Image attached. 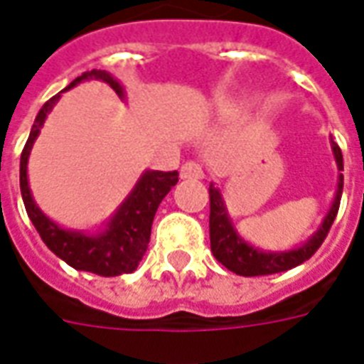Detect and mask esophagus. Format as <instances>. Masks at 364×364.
<instances>
[{"mask_svg":"<svg viewBox=\"0 0 364 364\" xmlns=\"http://www.w3.org/2000/svg\"><path fill=\"white\" fill-rule=\"evenodd\" d=\"M204 169L196 161H187L181 166V179H203Z\"/></svg>","mask_w":364,"mask_h":364,"instance_id":"34e87169","label":"esophagus"}]
</instances>
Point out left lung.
Listing matches in <instances>:
<instances>
[{
  "instance_id": "8db88e82",
  "label": "left lung",
  "mask_w": 364,
  "mask_h": 364,
  "mask_svg": "<svg viewBox=\"0 0 364 364\" xmlns=\"http://www.w3.org/2000/svg\"><path fill=\"white\" fill-rule=\"evenodd\" d=\"M332 142V152L338 164V169L343 171V156L340 146ZM210 247L218 262H222L228 270L235 272L239 276H268V274H278V272L291 270L295 266L303 264L305 260L318 250L324 243L328 231L332 228L333 220L340 210L341 193H343V175L338 177V189L333 195L332 206L328 210L320 228L312 233L305 243H301L295 249L289 250H262L257 249L255 245L245 241L239 235L235 225L231 222L228 214V206L223 203L222 191L218 189L214 183H210Z\"/></svg>"
}]
</instances>
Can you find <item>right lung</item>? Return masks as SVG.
<instances>
[{"label": "right lung", "mask_w": 364, "mask_h": 364, "mask_svg": "<svg viewBox=\"0 0 364 364\" xmlns=\"http://www.w3.org/2000/svg\"><path fill=\"white\" fill-rule=\"evenodd\" d=\"M90 79L106 82L114 88L119 98L125 100V88L119 80L114 79L107 71H100V69L82 73L61 92ZM61 92L55 94L42 106L34 119L28 141L23 148V154H21V195H23L26 214L34 223L42 241L48 245V249L52 250L55 257L65 260L75 270L92 272L104 278L131 274L136 270V266L148 249L156 210L164 200V196L171 191V187L177 185L179 175L177 171L146 169V171H142L127 198L119 204V208L115 210L114 216L104 223V228H100L98 231H92V233L61 228L59 223L53 222L52 218L46 216L38 208V204L34 203V196L31 193V185H28L31 150L44 127L46 117L61 98Z\"/></svg>", "instance_id": "1"}]
</instances>
